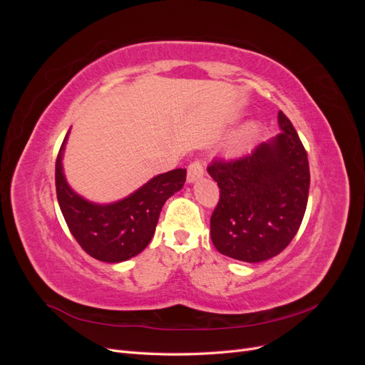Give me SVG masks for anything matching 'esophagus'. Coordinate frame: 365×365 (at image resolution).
<instances>
[{"instance_id":"34e87169","label":"esophagus","mask_w":365,"mask_h":365,"mask_svg":"<svg viewBox=\"0 0 365 365\" xmlns=\"http://www.w3.org/2000/svg\"><path fill=\"white\" fill-rule=\"evenodd\" d=\"M204 175V164L200 160H195L189 164L187 168V181L189 182H195L196 180H200L201 176Z\"/></svg>"}]
</instances>
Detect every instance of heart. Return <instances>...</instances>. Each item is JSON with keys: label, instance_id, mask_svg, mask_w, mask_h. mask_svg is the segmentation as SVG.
I'll return each mask as SVG.
<instances>
[{"label": "heart", "instance_id": "1", "mask_svg": "<svg viewBox=\"0 0 365 365\" xmlns=\"http://www.w3.org/2000/svg\"><path fill=\"white\" fill-rule=\"evenodd\" d=\"M257 132H259V126L257 125H254V123H250V125H247L244 129H242L239 134H237V137H236V146H245V145H248V143L251 141V140H254V137L257 135Z\"/></svg>", "mask_w": 365, "mask_h": 365}]
</instances>
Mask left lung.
Masks as SVG:
<instances>
[{"label": "left lung", "instance_id": "8db88e82", "mask_svg": "<svg viewBox=\"0 0 365 365\" xmlns=\"http://www.w3.org/2000/svg\"><path fill=\"white\" fill-rule=\"evenodd\" d=\"M279 125L280 134L251 153L216 158L207 168L220 189L210 235L231 259L256 263L277 256L302 225L311 184L307 153L282 111Z\"/></svg>", "mask_w": 365, "mask_h": 365}]
</instances>
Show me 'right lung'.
<instances>
[{
    "instance_id": "add662e5",
    "label": "right lung",
    "mask_w": 365,
    "mask_h": 365,
    "mask_svg": "<svg viewBox=\"0 0 365 365\" xmlns=\"http://www.w3.org/2000/svg\"><path fill=\"white\" fill-rule=\"evenodd\" d=\"M67 137L58 153L54 180L61 212L71 235L86 254L101 262L117 263L137 256L155 233L164 202L181 190L187 170L161 173L125 200L97 205L76 195L65 181L62 153Z\"/></svg>"
}]
</instances>
